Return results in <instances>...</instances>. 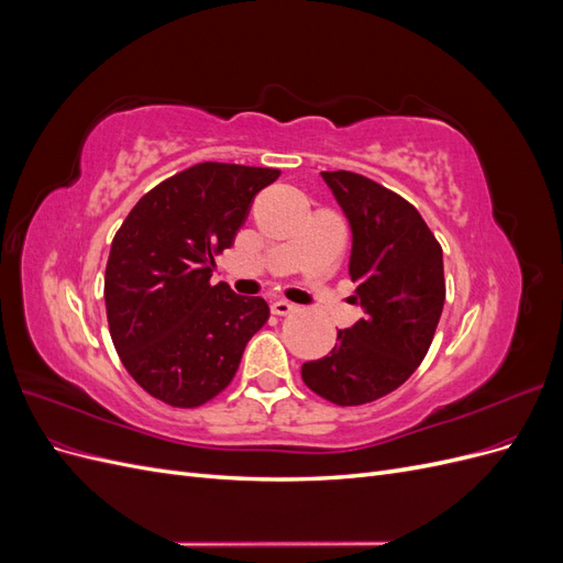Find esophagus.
<instances>
[{
  "label": "esophagus",
  "mask_w": 563,
  "mask_h": 563,
  "mask_svg": "<svg viewBox=\"0 0 563 563\" xmlns=\"http://www.w3.org/2000/svg\"><path fill=\"white\" fill-rule=\"evenodd\" d=\"M294 310H296V305L288 302V300H275V302H272V312L279 314V317L291 314Z\"/></svg>",
  "instance_id": "34e87169"
}]
</instances>
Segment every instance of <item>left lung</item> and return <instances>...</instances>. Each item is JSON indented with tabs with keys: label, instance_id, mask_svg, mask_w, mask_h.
<instances>
[{
	"label": "left lung",
	"instance_id": "obj_1",
	"mask_svg": "<svg viewBox=\"0 0 563 563\" xmlns=\"http://www.w3.org/2000/svg\"><path fill=\"white\" fill-rule=\"evenodd\" d=\"M352 230L350 277L364 317L335 347L302 364V380L338 406L376 401L404 385L428 354L444 310V253L397 192L352 172H321Z\"/></svg>",
	"mask_w": 563,
	"mask_h": 563
}]
</instances>
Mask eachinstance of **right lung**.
<instances>
[{
  "label": "right lung",
  "instance_id": "1",
  "mask_svg": "<svg viewBox=\"0 0 563 563\" xmlns=\"http://www.w3.org/2000/svg\"><path fill=\"white\" fill-rule=\"evenodd\" d=\"M279 174L195 164L152 187L117 230L106 267L110 335L147 395L195 408L232 383L269 308L223 282L213 286V258L234 244L253 197Z\"/></svg>",
  "mask_w": 563,
  "mask_h": 563
}]
</instances>
